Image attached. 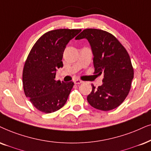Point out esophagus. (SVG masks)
<instances>
[{"label":"esophagus","instance_id":"34e87169","mask_svg":"<svg viewBox=\"0 0 151 151\" xmlns=\"http://www.w3.org/2000/svg\"><path fill=\"white\" fill-rule=\"evenodd\" d=\"M82 82H83V81H81V80H79V79L74 80V83H75V84H80V83H81Z\"/></svg>","mask_w":151,"mask_h":151}]
</instances>
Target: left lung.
Segmentation results:
<instances>
[{
	"instance_id": "8db88e82",
	"label": "left lung",
	"mask_w": 151,
	"mask_h": 151,
	"mask_svg": "<svg viewBox=\"0 0 151 151\" xmlns=\"http://www.w3.org/2000/svg\"><path fill=\"white\" fill-rule=\"evenodd\" d=\"M88 40L93 54L95 74H103L102 85L88 95L93 107L109 111L121 105L128 95L134 77V70L129 56L114 36L95 28L83 30L76 40Z\"/></svg>"
}]
</instances>
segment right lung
Returning a JSON list of instances; mask_svg holds the SVG:
<instances>
[{"label": "right lung", "instance_id": "add662e5", "mask_svg": "<svg viewBox=\"0 0 151 151\" xmlns=\"http://www.w3.org/2000/svg\"><path fill=\"white\" fill-rule=\"evenodd\" d=\"M81 30L64 28L47 32L38 39L28 54L23 70L24 93L42 112L56 111L68 100L74 83L56 81V73L63 66L66 45Z\"/></svg>", "mask_w": 151, "mask_h": 151}]
</instances>
